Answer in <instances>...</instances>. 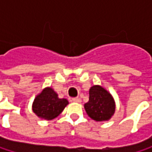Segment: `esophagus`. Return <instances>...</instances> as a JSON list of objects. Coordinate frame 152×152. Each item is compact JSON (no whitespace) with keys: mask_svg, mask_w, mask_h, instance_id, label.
<instances>
[{"mask_svg":"<svg viewBox=\"0 0 152 152\" xmlns=\"http://www.w3.org/2000/svg\"><path fill=\"white\" fill-rule=\"evenodd\" d=\"M72 101L77 102V103H80V102H81V99H80L79 98H73V99H72Z\"/></svg>","mask_w":152,"mask_h":152,"instance_id":"34e87169","label":"esophagus"}]
</instances>
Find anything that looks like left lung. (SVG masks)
I'll use <instances>...</instances> for the list:
<instances>
[{"mask_svg": "<svg viewBox=\"0 0 152 152\" xmlns=\"http://www.w3.org/2000/svg\"><path fill=\"white\" fill-rule=\"evenodd\" d=\"M89 94V101L84 104L89 117L96 121H108L115 112V102L112 95L100 85L91 87Z\"/></svg>", "mask_w": 152, "mask_h": 152, "instance_id": "1", "label": "left lung"}]
</instances>
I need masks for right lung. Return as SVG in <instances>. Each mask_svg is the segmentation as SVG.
I'll return each mask as SVG.
<instances>
[{"label":"right lung","mask_w":152,"mask_h":152,"mask_svg":"<svg viewBox=\"0 0 152 152\" xmlns=\"http://www.w3.org/2000/svg\"><path fill=\"white\" fill-rule=\"evenodd\" d=\"M68 104L66 99H60L51 87H46L35 98L32 111L39 118L50 121L56 118Z\"/></svg>","instance_id":"1"}]
</instances>
